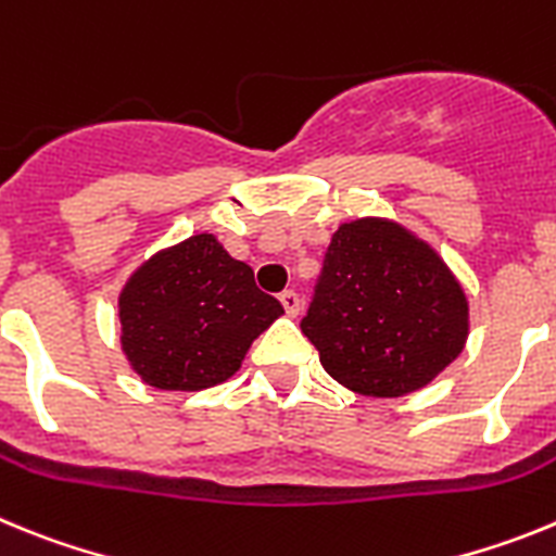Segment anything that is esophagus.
<instances>
[{"instance_id":"esophagus-1","label":"esophagus","mask_w":556,"mask_h":556,"mask_svg":"<svg viewBox=\"0 0 556 556\" xmlns=\"http://www.w3.org/2000/svg\"><path fill=\"white\" fill-rule=\"evenodd\" d=\"M281 303L289 317H298V312H301V294L294 292V289H287V292H281Z\"/></svg>"}]
</instances>
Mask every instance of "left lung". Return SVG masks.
Segmentation results:
<instances>
[{
	"label": "left lung",
	"mask_w": 556,
	"mask_h": 556,
	"mask_svg": "<svg viewBox=\"0 0 556 556\" xmlns=\"http://www.w3.org/2000/svg\"><path fill=\"white\" fill-rule=\"evenodd\" d=\"M328 376L351 392L404 397L462 353L468 294L445 258L387 217L342 223L301 323Z\"/></svg>",
	"instance_id": "1"
}]
</instances>
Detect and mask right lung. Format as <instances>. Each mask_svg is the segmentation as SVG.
<instances>
[{
	"mask_svg": "<svg viewBox=\"0 0 556 556\" xmlns=\"http://www.w3.org/2000/svg\"><path fill=\"white\" fill-rule=\"evenodd\" d=\"M281 314L217 236L194 233L150 255L122 287V353L144 384L200 392L228 381Z\"/></svg>",
	"mask_w": 556,
	"mask_h": 556,
	"instance_id": "1",
	"label": "right lung"
}]
</instances>
